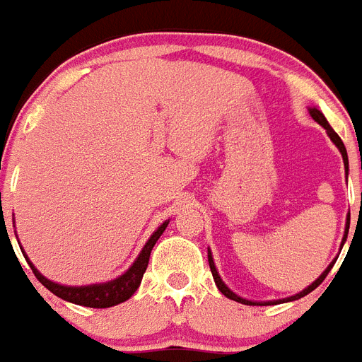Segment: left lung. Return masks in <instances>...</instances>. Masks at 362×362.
I'll return each mask as SVG.
<instances>
[{
	"label": "left lung",
	"mask_w": 362,
	"mask_h": 362,
	"mask_svg": "<svg viewBox=\"0 0 362 362\" xmlns=\"http://www.w3.org/2000/svg\"><path fill=\"white\" fill-rule=\"evenodd\" d=\"M310 115H312V117H314V121H317V123H320V125H322L323 129H325V131H327L329 138H331V140L334 141V146H337L338 149H340V153H342V158H344V166H346V173H348V153H346V146H344V141L340 140V136H338L337 132L332 131L331 125H329L327 119H325V115H323L322 112H320V110L310 108ZM348 230H349V222H348V226H346V235H344V239H342V247H344V241H346V237H348ZM332 265H334V262H332L331 265H329V267L325 269V271H323L322 276H320V279H317L316 282H312V286H308V288H306V290H303V291H300V293H297V296L288 297V299H282V300H271V303H254V300L241 299V297L235 296V293H233V291L228 290V286L224 284V282H222V279H221V276H218V273H216L215 262H213V258H211V252H209V267H211V273H213V279H215L216 288H218V290H221L222 293H224V296L228 297V299L237 300V303H243V305H276V303H284V300H286V303H288V300L300 299V297L308 296V293H310L312 290H316L317 286L322 284L323 280H325V276H327V274H329V271H331V269H332Z\"/></svg>",
	"instance_id": "1"
}]
</instances>
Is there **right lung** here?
I'll return each mask as SVG.
<instances>
[{"label":"right lung","instance_id":"add662e5","mask_svg":"<svg viewBox=\"0 0 362 362\" xmlns=\"http://www.w3.org/2000/svg\"><path fill=\"white\" fill-rule=\"evenodd\" d=\"M168 222L160 224L158 230L149 237V241L146 243V247H144V250L140 252V256L136 258V262L132 263L131 269H129L125 274H121L119 279L112 280V282H106V284L80 286V288H74V286H59L56 284V282H52V280L45 279V276L33 267V263L28 258L25 259L30 263L31 271H33V274L37 276V280L45 286L46 290H50L54 296L62 297V299L69 300V303H74V305L89 306V308H108V306L119 305V303H123V300H127L129 297L134 296V291L138 290V286H140L141 282V276L146 273L153 247H155V243L158 241V237L163 235V231L166 230Z\"/></svg>","mask_w":362,"mask_h":362}]
</instances>
